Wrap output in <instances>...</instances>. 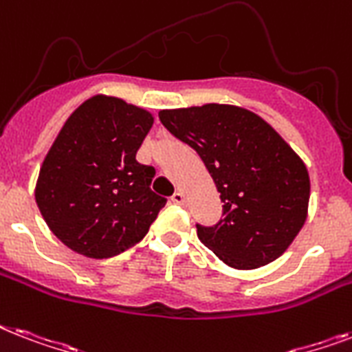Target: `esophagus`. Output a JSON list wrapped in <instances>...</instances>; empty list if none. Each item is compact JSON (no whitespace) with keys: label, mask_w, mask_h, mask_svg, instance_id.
<instances>
[{"label":"esophagus","mask_w":352,"mask_h":352,"mask_svg":"<svg viewBox=\"0 0 352 352\" xmlns=\"http://www.w3.org/2000/svg\"><path fill=\"white\" fill-rule=\"evenodd\" d=\"M171 202H175V204H182L184 202V193L182 191H175L173 197H171Z\"/></svg>","instance_id":"34e87169"}]
</instances>
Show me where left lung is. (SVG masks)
Segmentation results:
<instances>
[{
    "label": "left lung",
    "mask_w": 352,
    "mask_h": 352,
    "mask_svg": "<svg viewBox=\"0 0 352 352\" xmlns=\"http://www.w3.org/2000/svg\"><path fill=\"white\" fill-rule=\"evenodd\" d=\"M159 119L199 153L224 202V219L197 224L202 244L235 270L278 258L309 204V173L293 148L262 117L233 104L161 110Z\"/></svg>",
    "instance_id": "8db88e82"
}]
</instances>
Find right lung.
I'll return each instance as SVG.
<instances>
[{"label":"right lung","instance_id":"add662e5","mask_svg":"<svg viewBox=\"0 0 352 352\" xmlns=\"http://www.w3.org/2000/svg\"><path fill=\"white\" fill-rule=\"evenodd\" d=\"M153 116L94 96L68 117L41 164L36 202L54 235L88 258H110L142 241L166 199L155 168L137 162Z\"/></svg>","mask_w":352,"mask_h":352}]
</instances>
